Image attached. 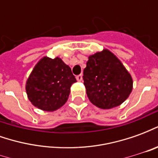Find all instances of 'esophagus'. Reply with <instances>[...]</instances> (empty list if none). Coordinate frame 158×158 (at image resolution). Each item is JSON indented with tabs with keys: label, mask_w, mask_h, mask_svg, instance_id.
<instances>
[{
	"label": "esophagus",
	"mask_w": 158,
	"mask_h": 158,
	"mask_svg": "<svg viewBox=\"0 0 158 158\" xmlns=\"http://www.w3.org/2000/svg\"><path fill=\"white\" fill-rule=\"evenodd\" d=\"M76 79L79 81V82H81L83 80V75L82 74H79V75L76 76Z\"/></svg>",
	"instance_id": "34e87169"
}]
</instances>
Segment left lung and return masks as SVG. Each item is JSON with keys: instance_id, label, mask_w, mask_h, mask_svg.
Listing matches in <instances>:
<instances>
[{"instance_id": "1", "label": "left lung", "mask_w": 158, "mask_h": 158, "mask_svg": "<svg viewBox=\"0 0 158 158\" xmlns=\"http://www.w3.org/2000/svg\"><path fill=\"white\" fill-rule=\"evenodd\" d=\"M83 79L90 102L102 109L121 105L133 89L130 73L107 49L89 56Z\"/></svg>"}]
</instances>
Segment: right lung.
Instances as JSON below:
<instances>
[{
	"mask_svg": "<svg viewBox=\"0 0 158 158\" xmlns=\"http://www.w3.org/2000/svg\"><path fill=\"white\" fill-rule=\"evenodd\" d=\"M76 79L70 67L59 57L44 56L37 62L26 82V92L33 105L53 112L68 101Z\"/></svg>",
	"mask_w": 158,
	"mask_h": 158,
	"instance_id": "obj_1",
	"label": "right lung"
}]
</instances>
